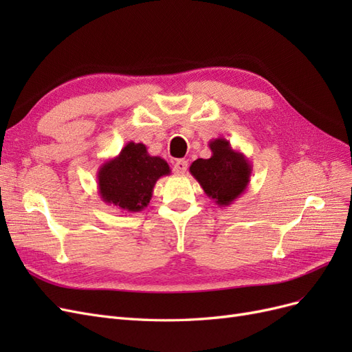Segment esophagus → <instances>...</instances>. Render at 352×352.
Returning a JSON list of instances; mask_svg holds the SVG:
<instances>
[{"label":"esophagus","mask_w":352,"mask_h":352,"mask_svg":"<svg viewBox=\"0 0 352 352\" xmlns=\"http://www.w3.org/2000/svg\"><path fill=\"white\" fill-rule=\"evenodd\" d=\"M173 170L176 175H185L186 170H188V162L186 160H177L173 166Z\"/></svg>","instance_id":"34e87169"}]
</instances>
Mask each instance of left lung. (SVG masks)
Listing matches in <instances>:
<instances>
[{"label":"left lung","instance_id":"1","mask_svg":"<svg viewBox=\"0 0 352 352\" xmlns=\"http://www.w3.org/2000/svg\"><path fill=\"white\" fill-rule=\"evenodd\" d=\"M208 146L211 157L195 160L189 172L198 180L208 198L219 207H228L247 189L252 164L242 153L233 150L225 138L210 141Z\"/></svg>","mask_w":352,"mask_h":352}]
</instances>
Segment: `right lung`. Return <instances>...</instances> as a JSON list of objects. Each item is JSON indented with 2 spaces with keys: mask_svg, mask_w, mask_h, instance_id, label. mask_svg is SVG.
<instances>
[{
  "mask_svg": "<svg viewBox=\"0 0 352 352\" xmlns=\"http://www.w3.org/2000/svg\"><path fill=\"white\" fill-rule=\"evenodd\" d=\"M167 175L170 167L166 160L150 155L144 144L131 141L119 155L101 164L98 194L105 204L138 212L150 204L157 180Z\"/></svg>",
  "mask_w": 352,
  "mask_h": 352,
  "instance_id": "add662e5",
  "label": "right lung"
}]
</instances>
